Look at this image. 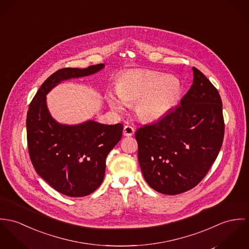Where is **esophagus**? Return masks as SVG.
<instances>
[{"instance_id":"obj_1","label":"esophagus","mask_w":249,"mask_h":249,"mask_svg":"<svg viewBox=\"0 0 249 249\" xmlns=\"http://www.w3.org/2000/svg\"><path fill=\"white\" fill-rule=\"evenodd\" d=\"M134 134H135V129H134L132 126L126 125V126L124 127V129H123V135H124L125 137H132Z\"/></svg>"}]
</instances>
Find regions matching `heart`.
I'll return each mask as SVG.
<instances>
[{
    "label": "heart",
    "instance_id": "heart-1",
    "mask_svg": "<svg viewBox=\"0 0 249 249\" xmlns=\"http://www.w3.org/2000/svg\"><path fill=\"white\" fill-rule=\"evenodd\" d=\"M116 93L107 91L111 110L122 111L126 104L135 103V111L143 122H155L171 111L181 93V83L173 75L150 71L129 70L118 75Z\"/></svg>",
    "mask_w": 249,
    "mask_h": 249
}]
</instances>
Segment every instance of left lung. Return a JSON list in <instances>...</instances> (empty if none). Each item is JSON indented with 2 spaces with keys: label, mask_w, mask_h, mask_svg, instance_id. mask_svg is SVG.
Returning <instances> with one entry per match:
<instances>
[{
  "label": "left lung",
  "mask_w": 249,
  "mask_h": 249,
  "mask_svg": "<svg viewBox=\"0 0 249 249\" xmlns=\"http://www.w3.org/2000/svg\"><path fill=\"white\" fill-rule=\"evenodd\" d=\"M193 84L180 104L136 132L138 161L157 192L178 195L197 185L216 160L224 136L218 89L195 67Z\"/></svg>",
  "instance_id": "1"
}]
</instances>
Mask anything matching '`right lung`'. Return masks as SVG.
Returning <instances> with one entry per match:
<instances>
[{
	"label": "right lung",
	"mask_w": 249,
	"mask_h": 249,
	"mask_svg": "<svg viewBox=\"0 0 249 249\" xmlns=\"http://www.w3.org/2000/svg\"><path fill=\"white\" fill-rule=\"evenodd\" d=\"M104 67L98 64L57 71L42 84L28 107L27 138L32 165L43 179L65 196H85L100 186L106 158L121 139L123 125L93 120L72 126L59 124L48 110L46 95L61 81L93 74Z\"/></svg>",
	"instance_id": "right-lung-1"
}]
</instances>
